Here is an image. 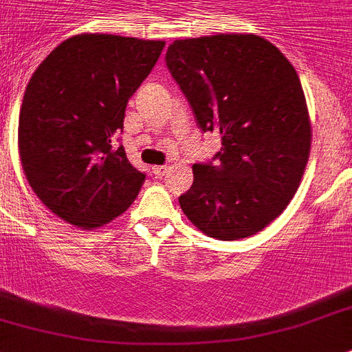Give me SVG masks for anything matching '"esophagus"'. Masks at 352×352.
I'll return each instance as SVG.
<instances>
[{
	"label": "esophagus",
	"instance_id": "esophagus-1",
	"mask_svg": "<svg viewBox=\"0 0 352 352\" xmlns=\"http://www.w3.org/2000/svg\"><path fill=\"white\" fill-rule=\"evenodd\" d=\"M167 173H169V167H167V165H156V167H153V174H155L156 178H164Z\"/></svg>",
	"mask_w": 352,
	"mask_h": 352
}]
</instances>
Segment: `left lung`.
<instances>
[{
  "label": "left lung",
  "mask_w": 352,
  "mask_h": 352,
  "mask_svg": "<svg viewBox=\"0 0 352 352\" xmlns=\"http://www.w3.org/2000/svg\"><path fill=\"white\" fill-rule=\"evenodd\" d=\"M165 60L199 127L223 140L221 165H192L183 214L214 239L257 234L286 210L309 158L311 120L297 72L255 34L178 39Z\"/></svg>",
  "instance_id": "1"
}]
</instances>
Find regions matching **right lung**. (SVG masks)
<instances>
[{"label":"right lung","mask_w":352,"mask_h":352,"mask_svg":"<svg viewBox=\"0 0 352 352\" xmlns=\"http://www.w3.org/2000/svg\"><path fill=\"white\" fill-rule=\"evenodd\" d=\"M165 41L78 34L63 41L32 75L17 147L23 173L43 205L82 230L111 223L135 201L145 174L111 144L127 100Z\"/></svg>","instance_id":"add662e5"}]
</instances>
